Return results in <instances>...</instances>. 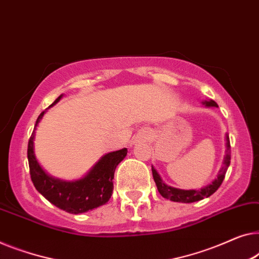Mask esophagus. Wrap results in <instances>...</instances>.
I'll return each instance as SVG.
<instances>
[{"label": "esophagus", "mask_w": 259, "mask_h": 259, "mask_svg": "<svg viewBox=\"0 0 259 259\" xmlns=\"http://www.w3.org/2000/svg\"><path fill=\"white\" fill-rule=\"evenodd\" d=\"M140 138H141V140H146V139H147V136H146V134H142Z\"/></svg>", "instance_id": "obj_1"}]
</instances>
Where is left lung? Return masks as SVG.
<instances>
[{
  "label": "left lung",
  "instance_id": "left-lung-1",
  "mask_svg": "<svg viewBox=\"0 0 259 259\" xmlns=\"http://www.w3.org/2000/svg\"><path fill=\"white\" fill-rule=\"evenodd\" d=\"M205 106H215L217 107V104L213 102V100H210V102H204ZM230 141H229V137L227 136V155L224 157V164L223 167L221 168L219 175H217V179L213 180L211 182V185H209L204 188H202L200 190H182V189H178V188H173V187L167 186L162 180H161L160 175L157 174V171L155 170V168L152 166V173H153V179H154L155 185L157 187V190L161 194V196H163L167 200L174 201V202H181V203H192V202H196L200 200H203L204 197H209L210 195L216 192L217 189L220 188V186L222 185L224 178H226V173L228 170V167L230 164Z\"/></svg>",
  "mask_w": 259,
  "mask_h": 259
}]
</instances>
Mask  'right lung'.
Segmentation results:
<instances>
[{
  "instance_id": "add662e5",
  "label": "right lung",
  "mask_w": 259,
  "mask_h": 259,
  "mask_svg": "<svg viewBox=\"0 0 259 259\" xmlns=\"http://www.w3.org/2000/svg\"><path fill=\"white\" fill-rule=\"evenodd\" d=\"M62 96H59L49 107L59 102ZM43 115L44 112L38 115L35 128ZM33 138H35V130L28 142L30 176L35 188L49 202L62 210L74 215L92 210L108 202L113 192L114 170L126 156L127 148L104 155L85 178L77 181L66 182L51 178L40 168L33 153Z\"/></svg>"
}]
</instances>
